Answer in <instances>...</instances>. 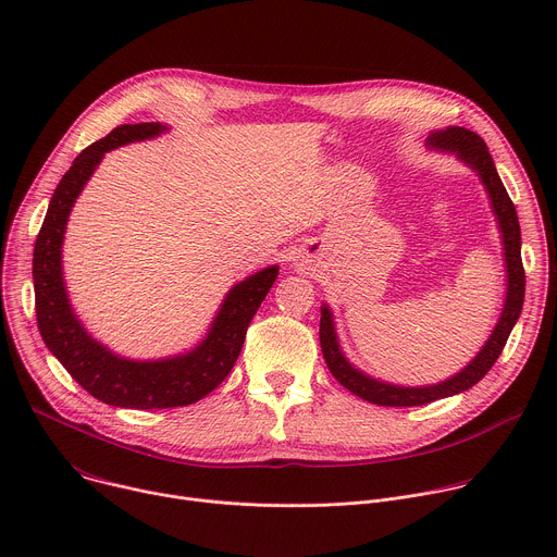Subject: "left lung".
<instances>
[{"label":"left lung","instance_id":"obj_1","mask_svg":"<svg viewBox=\"0 0 557 557\" xmlns=\"http://www.w3.org/2000/svg\"><path fill=\"white\" fill-rule=\"evenodd\" d=\"M430 145L454 151L460 161H465L469 168L479 172V176L492 198V207H494V213H496L500 231H503L507 282H509L507 299H505L500 322L496 324V329H494L492 337L487 339V344L483 346V350L475 355V359L465 370L454 374L451 379L436 383V385H428V387H401V385L381 383V381H374V379L361 374L357 368H352L339 350L335 326L331 320V310L324 306L322 322H320V344H322L326 366L344 387H348L352 394H357L359 399L374 404V406H389V408L425 406L436 399H445V396L465 392L471 385L479 383L492 370L496 359L500 357V352L518 322L522 301H524V267H522V256H520L518 213H516V207L496 172V165L492 161V153H490L485 140L475 132H469L465 127H449L445 132L432 134Z\"/></svg>","mask_w":557,"mask_h":557}]
</instances>
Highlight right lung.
Segmentation results:
<instances>
[{"instance_id": "right-lung-1", "label": "right lung", "mask_w": 557, "mask_h": 557, "mask_svg": "<svg viewBox=\"0 0 557 557\" xmlns=\"http://www.w3.org/2000/svg\"><path fill=\"white\" fill-rule=\"evenodd\" d=\"M163 129L158 123L119 125L78 153L50 198L33 253L35 310L44 344L95 399L132 410L181 408L200 401L215 389L240 357L253 314L277 277V267H269L233 286L207 339L189 355L174 359H121L78 324L61 277V243L67 213L106 151L132 140L151 138Z\"/></svg>"}]
</instances>
